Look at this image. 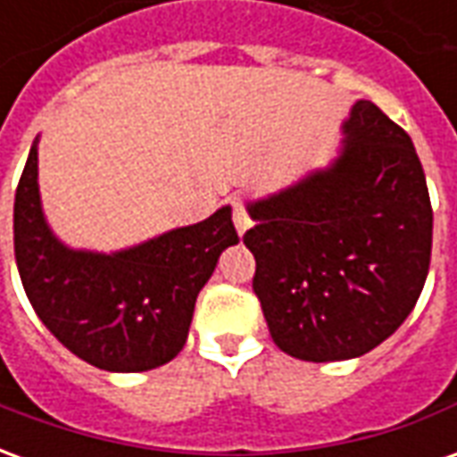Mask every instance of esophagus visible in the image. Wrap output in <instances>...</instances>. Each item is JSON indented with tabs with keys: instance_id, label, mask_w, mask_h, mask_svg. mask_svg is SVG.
<instances>
[{
	"instance_id": "esophagus-1",
	"label": "esophagus",
	"mask_w": 457,
	"mask_h": 457,
	"mask_svg": "<svg viewBox=\"0 0 457 457\" xmlns=\"http://www.w3.org/2000/svg\"><path fill=\"white\" fill-rule=\"evenodd\" d=\"M232 205H235V215H232V220H235V228H237L239 237H242V235L249 229V218H247V212L242 210V205H239L237 198L232 200Z\"/></svg>"
}]
</instances>
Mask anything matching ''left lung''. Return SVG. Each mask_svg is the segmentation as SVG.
<instances>
[{
    "label": "left lung",
    "mask_w": 457,
    "mask_h": 457,
    "mask_svg": "<svg viewBox=\"0 0 457 457\" xmlns=\"http://www.w3.org/2000/svg\"><path fill=\"white\" fill-rule=\"evenodd\" d=\"M336 159L249 200L254 294L291 357L370 353L411 313L428 277L433 210L411 137L370 100L343 121Z\"/></svg>",
    "instance_id": "1"
}]
</instances>
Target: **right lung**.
I'll return each mask as SVG.
<instances>
[{
	"label": "right lung",
	"mask_w": 457,
	"mask_h": 457,
	"mask_svg": "<svg viewBox=\"0 0 457 457\" xmlns=\"http://www.w3.org/2000/svg\"><path fill=\"white\" fill-rule=\"evenodd\" d=\"M232 208L117 252L68 247L38 190V137L14 200V252L31 306L80 360L107 372H146L170 362L188 337L200 288L220 254L237 245Z\"/></svg>",
	"instance_id": "right-lung-1"
}]
</instances>
